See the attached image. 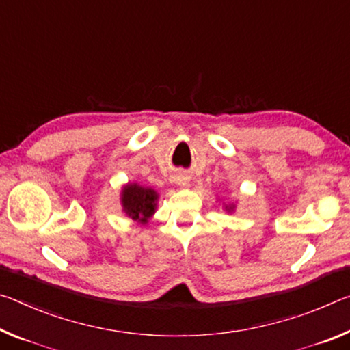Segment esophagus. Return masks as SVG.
Instances as JSON below:
<instances>
[{
	"mask_svg": "<svg viewBox=\"0 0 350 350\" xmlns=\"http://www.w3.org/2000/svg\"><path fill=\"white\" fill-rule=\"evenodd\" d=\"M174 181H175L178 186H186L187 181H189V175L185 174V172H180V174H176V175L174 176Z\"/></svg>",
	"mask_w": 350,
	"mask_h": 350,
	"instance_id": "34e87169",
	"label": "esophagus"
}]
</instances>
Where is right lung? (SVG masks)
Listing matches in <instances>:
<instances>
[{
  "label": "right lung",
  "instance_id": "add662e5",
  "mask_svg": "<svg viewBox=\"0 0 350 350\" xmlns=\"http://www.w3.org/2000/svg\"><path fill=\"white\" fill-rule=\"evenodd\" d=\"M157 198V192L150 187L129 185L122 192L124 211L133 220L146 223L148 217L154 213Z\"/></svg>",
  "mask_w": 350,
  "mask_h": 350
}]
</instances>
